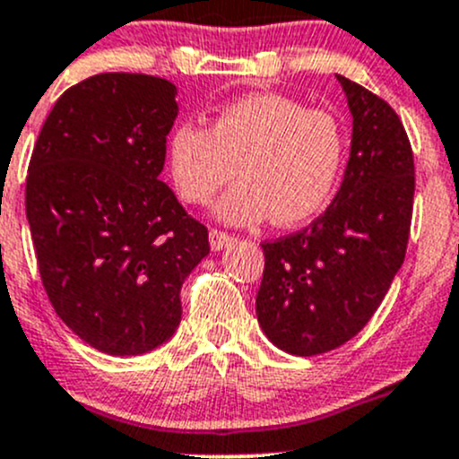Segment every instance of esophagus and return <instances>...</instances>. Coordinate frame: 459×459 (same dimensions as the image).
<instances>
[{
  "mask_svg": "<svg viewBox=\"0 0 459 459\" xmlns=\"http://www.w3.org/2000/svg\"><path fill=\"white\" fill-rule=\"evenodd\" d=\"M208 238H210V247H212V251H221L224 247H229L230 239H233L229 233H224V230H217V229H210Z\"/></svg>",
  "mask_w": 459,
  "mask_h": 459,
  "instance_id": "34e87169",
  "label": "esophagus"
}]
</instances>
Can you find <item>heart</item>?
<instances>
[{
    "label": "heart",
    "instance_id": "b5f03b06",
    "mask_svg": "<svg viewBox=\"0 0 459 459\" xmlns=\"http://www.w3.org/2000/svg\"><path fill=\"white\" fill-rule=\"evenodd\" d=\"M335 115L306 108L285 94H247L221 106L212 124L181 122L167 138V165L178 195L205 205L239 171L217 204L226 224L278 226L315 217L331 199L344 162Z\"/></svg>",
    "mask_w": 459,
    "mask_h": 459
}]
</instances>
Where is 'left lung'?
Returning <instances> with one entry per match:
<instances>
[{
    "label": "left lung",
    "mask_w": 459,
    "mask_h": 459,
    "mask_svg": "<svg viewBox=\"0 0 459 459\" xmlns=\"http://www.w3.org/2000/svg\"><path fill=\"white\" fill-rule=\"evenodd\" d=\"M353 115L344 181L307 229L263 242L258 324L278 349L319 355L367 326L405 260L414 156L392 106L337 74Z\"/></svg>",
    "instance_id": "8db88e82"
}]
</instances>
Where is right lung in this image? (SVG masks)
Returning <instances> with one entry per match:
<instances>
[{
    "label": "right lung",
    "instance_id": "1",
    "mask_svg": "<svg viewBox=\"0 0 459 459\" xmlns=\"http://www.w3.org/2000/svg\"><path fill=\"white\" fill-rule=\"evenodd\" d=\"M177 85L128 72L72 85L42 124L27 220L56 315L85 344L143 355L181 324V288L208 229L160 181Z\"/></svg>",
    "mask_w": 459,
    "mask_h": 459
}]
</instances>
